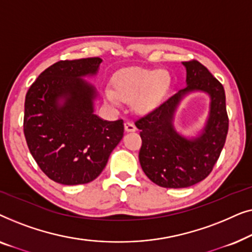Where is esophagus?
<instances>
[{
    "label": "esophagus",
    "instance_id": "1",
    "mask_svg": "<svg viewBox=\"0 0 252 252\" xmlns=\"http://www.w3.org/2000/svg\"><path fill=\"white\" fill-rule=\"evenodd\" d=\"M125 130H126V132H135L136 127H135V125H134L133 123L126 122L125 123Z\"/></svg>",
    "mask_w": 252,
    "mask_h": 252
}]
</instances>
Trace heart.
Returning <instances> with one entry per match:
<instances>
[{
    "instance_id": "1",
    "label": "heart",
    "mask_w": 252,
    "mask_h": 252,
    "mask_svg": "<svg viewBox=\"0 0 252 252\" xmlns=\"http://www.w3.org/2000/svg\"><path fill=\"white\" fill-rule=\"evenodd\" d=\"M115 89L105 87L104 97L113 106L124 101H133L137 112L153 111L160 104L171 88V77L167 71L129 67L113 78Z\"/></svg>"
}]
</instances>
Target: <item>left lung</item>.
I'll return each mask as SVG.
<instances>
[{
  "label": "left lung",
  "instance_id": "1",
  "mask_svg": "<svg viewBox=\"0 0 252 252\" xmlns=\"http://www.w3.org/2000/svg\"><path fill=\"white\" fill-rule=\"evenodd\" d=\"M187 86L159 108L135 122L142 139L141 167L154 184L164 188H186L211 173L228 132L226 96L222 85L197 61L182 62ZM209 95V115L195 137H185L174 127L175 112L188 94Z\"/></svg>",
  "mask_w": 252,
  "mask_h": 252
}]
</instances>
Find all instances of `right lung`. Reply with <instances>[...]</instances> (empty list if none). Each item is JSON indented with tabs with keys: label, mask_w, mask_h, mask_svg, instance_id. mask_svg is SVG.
Returning <instances> with one entry per match:
<instances>
[{
	"label": "right lung",
	"mask_w": 252,
	"mask_h": 252,
	"mask_svg": "<svg viewBox=\"0 0 252 252\" xmlns=\"http://www.w3.org/2000/svg\"><path fill=\"white\" fill-rule=\"evenodd\" d=\"M98 57L61 61L41 73L25 98L24 134L32 156L51 180L88 184L101 174L124 136V122L95 115Z\"/></svg>",
	"instance_id": "right-lung-1"
}]
</instances>
